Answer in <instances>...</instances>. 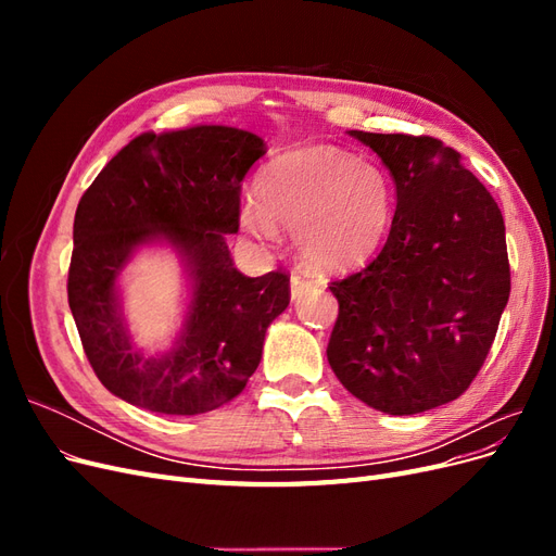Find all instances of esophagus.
Masks as SVG:
<instances>
[{
	"label": "esophagus",
	"instance_id": "esophagus-1",
	"mask_svg": "<svg viewBox=\"0 0 556 556\" xmlns=\"http://www.w3.org/2000/svg\"><path fill=\"white\" fill-rule=\"evenodd\" d=\"M315 288V280H311L308 276H301V274H292L290 278V290H292V299L304 296L308 290Z\"/></svg>",
	"mask_w": 556,
	"mask_h": 556
}]
</instances>
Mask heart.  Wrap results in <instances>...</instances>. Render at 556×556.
Segmentation results:
<instances>
[{
	"label": "heart",
	"mask_w": 556,
	"mask_h": 556,
	"mask_svg": "<svg viewBox=\"0 0 556 556\" xmlns=\"http://www.w3.org/2000/svg\"><path fill=\"white\" fill-rule=\"evenodd\" d=\"M257 201L241 208L252 241L274 243L278 225L294 233L304 262L319 271H348L382 243L392 220V185L376 164L331 146L285 153L260 174Z\"/></svg>",
	"instance_id": "obj_1"
}]
</instances>
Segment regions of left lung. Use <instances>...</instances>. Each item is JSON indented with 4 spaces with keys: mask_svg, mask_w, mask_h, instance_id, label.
I'll use <instances>...</instances> for the list:
<instances>
[{
    "mask_svg": "<svg viewBox=\"0 0 556 556\" xmlns=\"http://www.w3.org/2000/svg\"><path fill=\"white\" fill-rule=\"evenodd\" d=\"M396 185L378 257L333 280L327 359L345 390L387 415L462 396L484 364L510 296L506 225L457 150L433 137L352 129Z\"/></svg>",
    "mask_w": 556,
    "mask_h": 556,
    "instance_id": "1",
    "label": "left lung"
}]
</instances>
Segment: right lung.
I'll return each mask as SVG.
<instances>
[{
  "instance_id": "right-lung-1",
  "label": "right lung",
  "mask_w": 556,
  "mask_h": 556,
  "mask_svg": "<svg viewBox=\"0 0 556 556\" xmlns=\"http://www.w3.org/2000/svg\"><path fill=\"white\" fill-rule=\"evenodd\" d=\"M266 153L257 134L197 125L146 131L80 197L74 217L70 308L88 362L106 390L143 410L199 415L243 392L268 325L290 304V276H243L225 237L239 231L241 182ZM169 242L193 280L175 348H130L114 282L137 247Z\"/></svg>"
}]
</instances>
